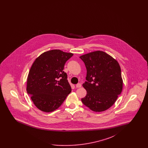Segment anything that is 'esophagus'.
I'll use <instances>...</instances> for the list:
<instances>
[{
    "mask_svg": "<svg viewBox=\"0 0 148 148\" xmlns=\"http://www.w3.org/2000/svg\"><path fill=\"white\" fill-rule=\"evenodd\" d=\"M82 86V84L80 83H78L76 85V87L79 88H80Z\"/></svg>",
    "mask_w": 148,
    "mask_h": 148,
    "instance_id": "esophagus-1",
    "label": "esophagus"
}]
</instances>
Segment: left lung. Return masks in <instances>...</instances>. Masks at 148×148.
I'll return each mask as SVG.
<instances>
[{"label":"left lung","mask_w":148,"mask_h":148,"mask_svg":"<svg viewBox=\"0 0 148 148\" xmlns=\"http://www.w3.org/2000/svg\"><path fill=\"white\" fill-rule=\"evenodd\" d=\"M86 69V81L83 84L87 94L82 101L94 112H103L116 101L123 89L118 62L102 51L80 56Z\"/></svg>","instance_id":"obj_1"}]
</instances>
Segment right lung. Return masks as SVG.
Segmentation results:
<instances>
[{
    "label": "right lung",
    "mask_w": 148,
    "mask_h": 148,
    "mask_svg": "<svg viewBox=\"0 0 148 148\" xmlns=\"http://www.w3.org/2000/svg\"><path fill=\"white\" fill-rule=\"evenodd\" d=\"M73 56L60 50H51L35 59L29 72L27 92L39 110L47 113L56 110L71 93V85L63 69Z\"/></svg>",
    "instance_id": "1"
}]
</instances>
